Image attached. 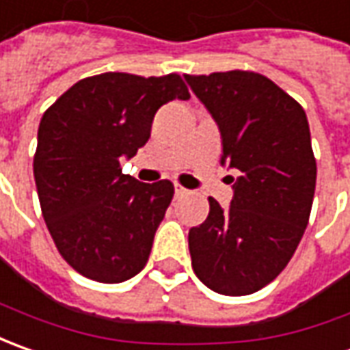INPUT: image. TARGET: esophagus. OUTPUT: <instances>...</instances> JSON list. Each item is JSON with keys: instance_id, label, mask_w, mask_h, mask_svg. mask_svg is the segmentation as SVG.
I'll return each mask as SVG.
<instances>
[{"instance_id": "esophagus-1", "label": "esophagus", "mask_w": 350, "mask_h": 350, "mask_svg": "<svg viewBox=\"0 0 350 350\" xmlns=\"http://www.w3.org/2000/svg\"><path fill=\"white\" fill-rule=\"evenodd\" d=\"M174 193H176V198H184V196H187L189 191H187V189L184 186L176 184V186H174Z\"/></svg>"}]
</instances>
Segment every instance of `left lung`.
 Wrapping results in <instances>:
<instances>
[{"mask_svg": "<svg viewBox=\"0 0 350 350\" xmlns=\"http://www.w3.org/2000/svg\"><path fill=\"white\" fill-rule=\"evenodd\" d=\"M186 81L221 129V164L240 172L230 207L209 198L205 223L189 230L191 267L219 295H252L286 267L308 226L318 168L306 112L254 71Z\"/></svg>", "mask_w": 350, "mask_h": 350, "instance_id": "1", "label": "left lung"}]
</instances>
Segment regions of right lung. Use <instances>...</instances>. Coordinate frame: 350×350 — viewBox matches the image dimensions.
Returning <instances> with one entry per match:
<instances>
[{"mask_svg":"<svg viewBox=\"0 0 350 350\" xmlns=\"http://www.w3.org/2000/svg\"><path fill=\"white\" fill-rule=\"evenodd\" d=\"M174 98H189L178 73L110 71L81 79L44 112L32 163L42 217L87 279L124 283L147 265L174 186L122 174L120 159L149 141L157 110Z\"/></svg>","mask_w":350,"mask_h":350,"instance_id":"right-lung-1","label":"right lung"}]
</instances>
